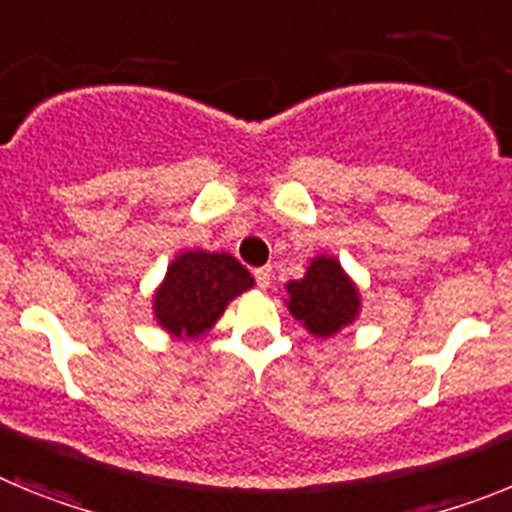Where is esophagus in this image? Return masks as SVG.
I'll use <instances>...</instances> for the list:
<instances>
[{"mask_svg": "<svg viewBox=\"0 0 512 512\" xmlns=\"http://www.w3.org/2000/svg\"><path fill=\"white\" fill-rule=\"evenodd\" d=\"M253 277H256V284H259L261 289H269V284H271V269H269V266L253 271Z\"/></svg>", "mask_w": 512, "mask_h": 512, "instance_id": "obj_1", "label": "esophagus"}]
</instances>
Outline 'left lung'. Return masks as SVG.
Here are the masks:
<instances>
[{"label": "left lung", "instance_id": "8db88e82", "mask_svg": "<svg viewBox=\"0 0 512 512\" xmlns=\"http://www.w3.org/2000/svg\"><path fill=\"white\" fill-rule=\"evenodd\" d=\"M289 315L320 341L338 336L361 315V292L341 261L330 253L312 256L305 277L284 284Z\"/></svg>", "mask_w": 512, "mask_h": 512}]
</instances>
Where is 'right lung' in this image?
I'll return each mask as SVG.
<instances>
[{"mask_svg": "<svg viewBox=\"0 0 512 512\" xmlns=\"http://www.w3.org/2000/svg\"><path fill=\"white\" fill-rule=\"evenodd\" d=\"M246 266L228 251L187 248L176 253L153 289V320L179 341H197L215 328L230 302L253 287Z\"/></svg>", "mask_w": 512, "mask_h": 512, "instance_id": "add662e5", "label": "right lung"}]
</instances>
